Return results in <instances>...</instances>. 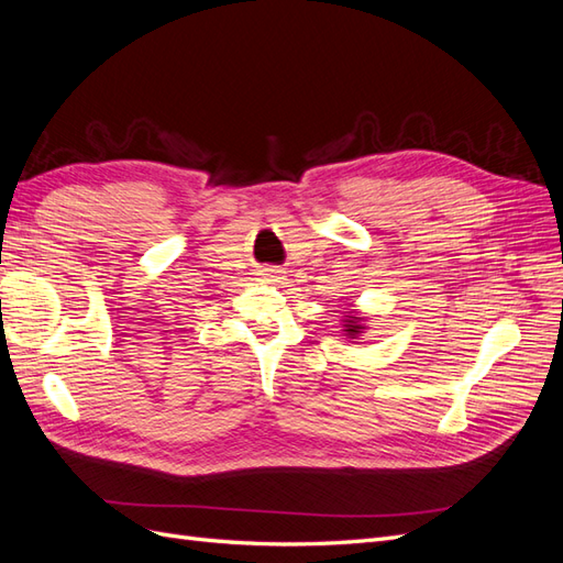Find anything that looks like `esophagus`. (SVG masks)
Returning a JSON list of instances; mask_svg holds the SVG:
<instances>
[{"mask_svg":"<svg viewBox=\"0 0 563 563\" xmlns=\"http://www.w3.org/2000/svg\"><path fill=\"white\" fill-rule=\"evenodd\" d=\"M261 277L269 284H282L286 277H284V269L282 267H263L261 269Z\"/></svg>","mask_w":563,"mask_h":563,"instance_id":"obj_1","label":"esophagus"}]
</instances>
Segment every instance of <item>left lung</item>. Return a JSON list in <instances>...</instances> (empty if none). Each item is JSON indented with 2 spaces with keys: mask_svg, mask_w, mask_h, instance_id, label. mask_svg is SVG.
Segmentation results:
<instances>
[{
  "mask_svg": "<svg viewBox=\"0 0 563 563\" xmlns=\"http://www.w3.org/2000/svg\"><path fill=\"white\" fill-rule=\"evenodd\" d=\"M343 331L347 338H360L364 331H366V319L360 314V312H347L345 319H343Z\"/></svg>",
  "mask_w": 563,
  "mask_h": 563,
  "instance_id": "obj_1",
  "label": "left lung"
}]
</instances>
